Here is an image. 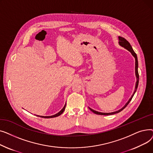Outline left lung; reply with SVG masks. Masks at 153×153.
I'll use <instances>...</instances> for the list:
<instances>
[{
  "mask_svg": "<svg viewBox=\"0 0 153 153\" xmlns=\"http://www.w3.org/2000/svg\"><path fill=\"white\" fill-rule=\"evenodd\" d=\"M118 43L122 47H123L124 48H125L126 50H127L128 51H129L131 53V54L133 56V57L135 59V75H136V84H135V89H134V91L133 95H131V97H130V99L129 100H128V101L125 103V105L121 109H120V110H118L117 111H114V112H111V113H102V112H99V111H95V110L91 108L90 107H89V109L92 112H94V114H95L101 115H114V114H118V113H119V112L122 111L128 105V104L130 103V102L131 100V99H132V98L133 97V95H134V94H135V92L136 91V89H137L138 86L139 74H138V62L137 55H136V54L133 51V48H132L131 45L130 44V43L128 42L127 40L126 39H125L124 38L121 37V36H118Z\"/></svg>",
  "mask_w": 153,
  "mask_h": 153,
  "instance_id": "1",
  "label": "left lung"
}]
</instances>
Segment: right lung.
<instances>
[{"label": "right lung", "mask_w": 153, "mask_h": 153, "mask_svg": "<svg viewBox=\"0 0 153 153\" xmlns=\"http://www.w3.org/2000/svg\"><path fill=\"white\" fill-rule=\"evenodd\" d=\"M66 105V103H65V105H64V107L61 109V110L60 111H59L58 114H56L55 115H51V116H39V115H36V116L39 117H42V118H54V117H58V116H59L60 115H61L63 113V111H64V110H65Z\"/></svg>", "instance_id": "obj_1"}]
</instances>
